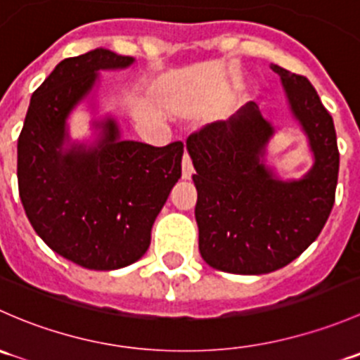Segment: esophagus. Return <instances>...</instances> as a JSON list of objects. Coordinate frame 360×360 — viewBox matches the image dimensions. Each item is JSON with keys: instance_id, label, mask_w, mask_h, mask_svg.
<instances>
[{"instance_id": "1", "label": "esophagus", "mask_w": 360, "mask_h": 360, "mask_svg": "<svg viewBox=\"0 0 360 360\" xmlns=\"http://www.w3.org/2000/svg\"><path fill=\"white\" fill-rule=\"evenodd\" d=\"M181 176H183V179H190V177L193 176V165H191L190 155H188V153H184V157H183V167H181Z\"/></svg>"}]
</instances>
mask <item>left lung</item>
Here are the masks:
<instances>
[{"mask_svg":"<svg viewBox=\"0 0 360 360\" xmlns=\"http://www.w3.org/2000/svg\"><path fill=\"white\" fill-rule=\"evenodd\" d=\"M281 76L291 118L307 137L311 167L301 177H282L270 162L277 125L249 103L226 122L190 136L197 188L198 249L214 270L263 275L296 259L324 228L340 169L331 115L304 76L270 64Z\"/></svg>","mask_w":360,"mask_h":360,"instance_id":"obj_1","label":"left lung"}]
</instances>
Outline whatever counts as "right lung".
Listing matches in <instances>:
<instances>
[{
	"instance_id": "add662e5",
	"label": "right lung",
	"mask_w": 360,
	"mask_h": 360,
	"mask_svg": "<svg viewBox=\"0 0 360 360\" xmlns=\"http://www.w3.org/2000/svg\"><path fill=\"white\" fill-rule=\"evenodd\" d=\"M134 63L108 49L64 59L32 94L17 143L29 223L53 252L89 270H118L144 256L181 177L183 144L122 139L118 120L101 108V71ZM78 107L91 112V134L72 140L68 118Z\"/></svg>"
}]
</instances>
